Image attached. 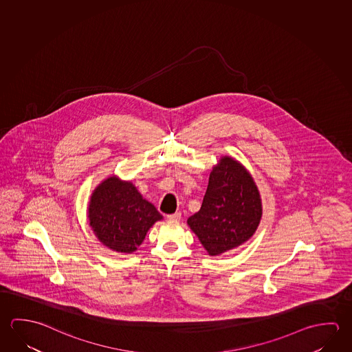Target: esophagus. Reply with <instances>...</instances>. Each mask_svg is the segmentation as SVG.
Masks as SVG:
<instances>
[{
  "label": "esophagus",
  "mask_w": 352,
  "mask_h": 352,
  "mask_svg": "<svg viewBox=\"0 0 352 352\" xmlns=\"http://www.w3.org/2000/svg\"><path fill=\"white\" fill-rule=\"evenodd\" d=\"M180 217H182V214H180V212H174V214L167 215V219L169 221H179V220H180Z\"/></svg>",
  "instance_id": "34e87169"
}]
</instances>
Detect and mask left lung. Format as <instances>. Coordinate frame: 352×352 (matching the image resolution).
Masks as SVG:
<instances>
[{"label": "left lung", "instance_id": "left-lung-1", "mask_svg": "<svg viewBox=\"0 0 352 352\" xmlns=\"http://www.w3.org/2000/svg\"><path fill=\"white\" fill-rule=\"evenodd\" d=\"M262 219V199L251 173L231 155H222L210 172L200 210L188 219L209 256L241 246Z\"/></svg>", "mask_w": 352, "mask_h": 352}]
</instances>
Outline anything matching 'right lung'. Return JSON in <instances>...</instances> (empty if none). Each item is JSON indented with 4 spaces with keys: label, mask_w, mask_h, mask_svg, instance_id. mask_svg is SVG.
Segmentation results:
<instances>
[{
    "label": "right lung",
    "mask_w": 352,
    "mask_h": 352,
    "mask_svg": "<svg viewBox=\"0 0 352 352\" xmlns=\"http://www.w3.org/2000/svg\"><path fill=\"white\" fill-rule=\"evenodd\" d=\"M87 219L94 234L104 246L131 254L163 216L132 182L112 174L94 189L87 205Z\"/></svg>",
    "instance_id": "obj_1"
}]
</instances>
